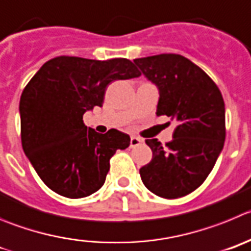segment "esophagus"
<instances>
[{"label": "esophagus", "instance_id": "34e87169", "mask_svg": "<svg viewBox=\"0 0 251 251\" xmlns=\"http://www.w3.org/2000/svg\"><path fill=\"white\" fill-rule=\"evenodd\" d=\"M142 142L141 139H139V137L136 136H131L130 139V148H136V146H139L140 144Z\"/></svg>", "mask_w": 251, "mask_h": 251}]
</instances>
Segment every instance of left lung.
Returning a JSON list of instances; mask_svg holds the SVG:
<instances>
[{
	"label": "left lung",
	"mask_w": 251,
	"mask_h": 251,
	"mask_svg": "<svg viewBox=\"0 0 251 251\" xmlns=\"http://www.w3.org/2000/svg\"><path fill=\"white\" fill-rule=\"evenodd\" d=\"M134 62L159 89L157 116L177 123L166 146L146 140L152 159L140 169V176L155 195L181 198L205 181L224 148V100L215 82L184 56L161 53Z\"/></svg>",
	"instance_id": "8db88e82"
}]
</instances>
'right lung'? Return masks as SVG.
I'll list each match as a JSON object with an SVG mask.
<instances>
[{"mask_svg": "<svg viewBox=\"0 0 251 251\" xmlns=\"http://www.w3.org/2000/svg\"><path fill=\"white\" fill-rule=\"evenodd\" d=\"M140 75L127 58L58 56L27 83L20 100L22 148L51 190L80 199L102 186L110 159L128 148L130 136L116 128L99 134L83 124V114L102 106L110 82Z\"/></svg>", "mask_w": 251, "mask_h": 251, "instance_id": "right-lung-1", "label": "right lung"}]
</instances>
